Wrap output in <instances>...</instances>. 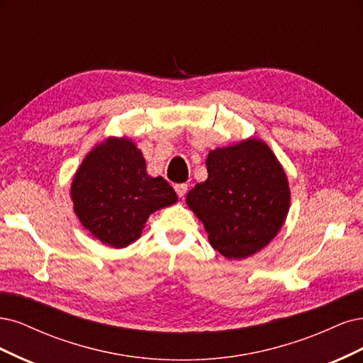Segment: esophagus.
I'll list each match as a JSON object with an SVG mask.
<instances>
[{
	"instance_id": "1",
	"label": "esophagus",
	"mask_w": 363,
	"mask_h": 363,
	"mask_svg": "<svg viewBox=\"0 0 363 363\" xmlns=\"http://www.w3.org/2000/svg\"><path fill=\"white\" fill-rule=\"evenodd\" d=\"M186 189H189V186H186V184H177V185H174V191H177V194H178L179 197H184V196H185Z\"/></svg>"
}]
</instances>
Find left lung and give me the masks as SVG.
<instances>
[{"label": "left lung", "mask_w": 363, "mask_h": 363, "mask_svg": "<svg viewBox=\"0 0 363 363\" xmlns=\"http://www.w3.org/2000/svg\"><path fill=\"white\" fill-rule=\"evenodd\" d=\"M208 179L186 194L213 247L228 259L259 252L282 228L291 191L286 174L262 140L247 138L211 150Z\"/></svg>", "instance_id": "left-lung-1"}]
</instances>
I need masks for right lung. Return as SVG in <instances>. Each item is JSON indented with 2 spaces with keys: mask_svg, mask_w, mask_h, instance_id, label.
Here are the masks:
<instances>
[{
  "mask_svg": "<svg viewBox=\"0 0 363 363\" xmlns=\"http://www.w3.org/2000/svg\"><path fill=\"white\" fill-rule=\"evenodd\" d=\"M71 197L81 225L116 249L140 238L152 213L178 201L164 178L149 177L142 150L125 137H110L89 152L74 177Z\"/></svg>",
  "mask_w": 363,
  "mask_h": 363,
  "instance_id": "1",
  "label": "right lung"
}]
</instances>
